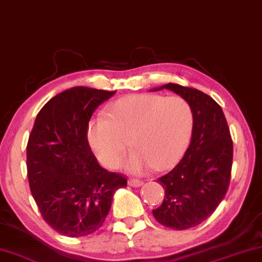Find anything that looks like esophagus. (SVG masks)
Listing matches in <instances>:
<instances>
[{"label": "esophagus", "instance_id": "obj_1", "mask_svg": "<svg viewBox=\"0 0 262 262\" xmlns=\"http://www.w3.org/2000/svg\"><path fill=\"white\" fill-rule=\"evenodd\" d=\"M142 184H143V181L137 180V178H128V185H131V187L138 188Z\"/></svg>", "mask_w": 262, "mask_h": 262}]
</instances>
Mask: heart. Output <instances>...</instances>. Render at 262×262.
I'll use <instances>...</instances> for the list:
<instances>
[{"label": "heart", "instance_id": "b5f03b06", "mask_svg": "<svg viewBox=\"0 0 262 262\" xmlns=\"http://www.w3.org/2000/svg\"><path fill=\"white\" fill-rule=\"evenodd\" d=\"M194 112L184 98L161 94H132L106 110V118L87 126V140L98 159L117 168L128 147H135L125 169L143 173L165 170L182 157L190 142Z\"/></svg>", "mask_w": 262, "mask_h": 262}]
</instances>
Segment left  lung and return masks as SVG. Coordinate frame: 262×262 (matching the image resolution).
Returning <instances> with one entry per match:
<instances>
[{
  "label": "left lung",
  "instance_id": "8db88e82",
  "mask_svg": "<svg viewBox=\"0 0 262 262\" xmlns=\"http://www.w3.org/2000/svg\"><path fill=\"white\" fill-rule=\"evenodd\" d=\"M184 98L194 112L190 145L180 163L158 178L164 200L152 210L168 228L184 230L199 226L214 213L228 190L233 164V142L223 111L213 98L191 87L163 85Z\"/></svg>",
  "mask_w": 262,
  "mask_h": 262
}]
</instances>
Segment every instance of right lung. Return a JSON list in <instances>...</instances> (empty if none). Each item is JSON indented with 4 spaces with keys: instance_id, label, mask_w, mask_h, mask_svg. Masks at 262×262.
<instances>
[{
    "instance_id": "1",
    "label": "right lung",
    "mask_w": 262,
    "mask_h": 262,
    "mask_svg": "<svg viewBox=\"0 0 262 262\" xmlns=\"http://www.w3.org/2000/svg\"><path fill=\"white\" fill-rule=\"evenodd\" d=\"M116 91L77 86L56 94L37 113L27 144L30 191L53 229L70 237L103 226L113 194L126 177L101 168L87 140L93 112Z\"/></svg>"
}]
</instances>
